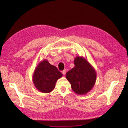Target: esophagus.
Listing matches in <instances>:
<instances>
[{"mask_svg": "<svg viewBox=\"0 0 128 128\" xmlns=\"http://www.w3.org/2000/svg\"><path fill=\"white\" fill-rule=\"evenodd\" d=\"M66 69H64V70L62 71V74L63 75H66Z\"/></svg>", "mask_w": 128, "mask_h": 128, "instance_id": "obj_1", "label": "esophagus"}]
</instances>
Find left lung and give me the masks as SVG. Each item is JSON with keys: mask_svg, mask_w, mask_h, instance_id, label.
Returning a JSON list of instances; mask_svg holds the SVG:
<instances>
[{"mask_svg": "<svg viewBox=\"0 0 128 128\" xmlns=\"http://www.w3.org/2000/svg\"><path fill=\"white\" fill-rule=\"evenodd\" d=\"M75 67L68 71L66 77L72 90L77 94H86L94 88L96 78L94 68L83 56H76Z\"/></svg>", "mask_w": 128, "mask_h": 128, "instance_id": "left-lung-1", "label": "left lung"}]
</instances>
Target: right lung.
Listing matches in <instances>:
<instances>
[{
  "label": "right lung",
  "instance_id": "add662e5",
  "mask_svg": "<svg viewBox=\"0 0 128 128\" xmlns=\"http://www.w3.org/2000/svg\"><path fill=\"white\" fill-rule=\"evenodd\" d=\"M62 76V74L57 68L45 59L40 62L34 69L32 82L38 91L47 94L53 90L56 81Z\"/></svg>",
  "mask_w": 128,
  "mask_h": 128
}]
</instances>
